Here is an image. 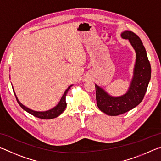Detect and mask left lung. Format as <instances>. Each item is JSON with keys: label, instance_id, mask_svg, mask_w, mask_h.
Returning a JSON list of instances; mask_svg holds the SVG:
<instances>
[{"label": "left lung", "instance_id": "1", "mask_svg": "<svg viewBox=\"0 0 161 161\" xmlns=\"http://www.w3.org/2000/svg\"><path fill=\"white\" fill-rule=\"evenodd\" d=\"M123 39H129L136 52L134 76L126 93L112 97L105 90L95 85L97 105L101 111L110 116H117L131 110L143 100L151 79V69L147 53L141 39L131 31L121 34Z\"/></svg>", "mask_w": 161, "mask_h": 161}]
</instances>
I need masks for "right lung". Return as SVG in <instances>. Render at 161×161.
Returning a JSON list of instances; mask_svg holds the SVG:
<instances>
[{
    "instance_id": "right-lung-1",
    "label": "right lung",
    "mask_w": 161,
    "mask_h": 161,
    "mask_svg": "<svg viewBox=\"0 0 161 161\" xmlns=\"http://www.w3.org/2000/svg\"><path fill=\"white\" fill-rule=\"evenodd\" d=\"M73 85L70 86L69 88H68L66 90V91H65L64 94L63 95V96H62L61 100L59 101V103H58L57 105L54 107L53 108H52V109H49V110L44 111V112H36V111L32 110V109H30L29 108H27V107H25V105H22V104L18 100V97H17L15 93V92H14V94H15V95L16 100H17V101H18V103L19 105V106H20L21 108L24 109V110L27 112L28 113L32 114L33 116H35L36 117H38V118H40V119H53V118L57 117L58 116H59V115H60L62 113V112H63L65 110V109H66V94L68 93V91H69L70 88Z\"/></svg>"
}]
</instances>
